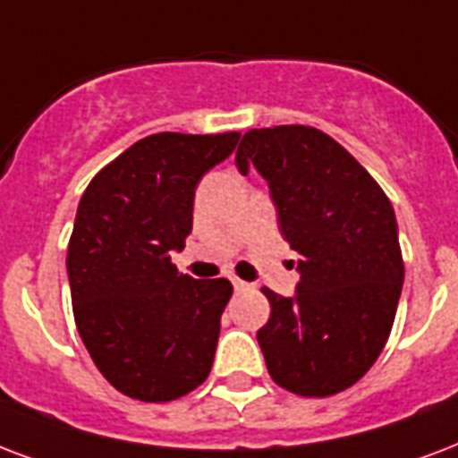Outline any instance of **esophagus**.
Listing matches in <instances>:
<instances>
[{
    "instance_id": "1",
    "label": "esophagus",
    "mask_w": 458,
    "mask_h": 458,
    "mask_svg": "<svg viewBox=\"0 0 458 458\" xmlns=\"http://www.w3.org/2000/svg\"><path fill=\"white\" fill-rule=\"evenodd\" d=\"M233 285H235V291H247L250 284L247 281H240V278H233Z\"/></svg>"
}]
</instances>
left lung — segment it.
<instances>
[{"mask_svg":"<svg viewBox=\"0 0 458 458\" xmlns=\"http://www.w3.org/2000/svg\"><path fill=\"white\" fill-rule=\"evenodd\" d=\"M235 163L264 174L285 242L302 257L295 298L261 288L268 375L298 396H334L365 377L392 334L403 285L392 201L344 146L305 124L250 129Z\"/></svg>","mask_w":458,"mask_h":458,"instance_id":"obj_1","label":"left lung"}]
</instances>
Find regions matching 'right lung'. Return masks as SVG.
Instances as JSON below:
<instances>
[{
	"instance_id": "1",
	"label": "right lung",
	"mask_w": 458,
	"mask_h": 458,
	"mask_svg": "<svg viewBox=\"0 0 458 458\" xmlns=\"http://www.w3.org/2000/svg\"><path fill=\"white\" fill-rule=\"evenodd\" d=\"M237 131L139 139L90 180L66 250L74 322L100 375L129 399L165 403L214 365L228 278L194 281L170 259L191 233L194 190Z\"/></svg>"
}]
</instances>
